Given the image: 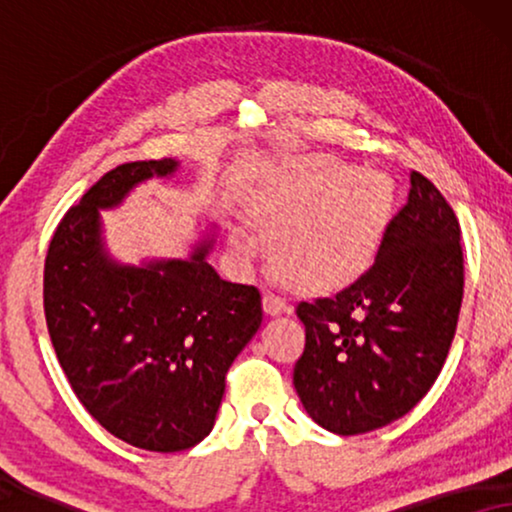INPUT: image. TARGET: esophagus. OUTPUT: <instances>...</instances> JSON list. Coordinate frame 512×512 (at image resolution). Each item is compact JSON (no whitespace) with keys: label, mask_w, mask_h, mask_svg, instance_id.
<instances>
[{"label":"esophagus","mask_w":512,"mask_h":512,"mask_svg":"<svg viewBox=\"0 0 512 512\" xmlns=\"http://www.w3.org/2000/svg\"><path fill=\"white\" fill-rule=\"evenodd\" d=\"M263 310L268 314H284V312H291V303L275 291H265L263 293Z\"/></svg>","instance_id":"34e87169"}]
</instances>
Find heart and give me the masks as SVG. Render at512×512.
<instances>
[{
    "label": "heart",
    "mask_w": 512,
    "mask_h": 512,
    "mask_svg": "<svg viewBox=\"0 0 512 512\" xmlns=\"http://www.w3.org/2000/svg\"><path fill=\"white\" fill-rule=\"evenodd\" d=\"M389 181L375 172L349 170L314 158L258 200L256 214L272 235L279 268L305 284L338 286L373 261L391 212ZM242 251L254 249L237 235Z\"/></svg>",
    "instance_id": "1"
}]
</instances>
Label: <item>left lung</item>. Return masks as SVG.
Listing matches in <instances>:
<instances>
[{"instance_id":"1","label":"left lung","mask_w":512,"mask_h":512,"mask_svg":"<svg viewBox=\"0 0 512 512\" xmlns=\"http://www.w3.org/2000/svg\"><path fill=\"white\" fill-rule=\"evenodd\" d=\"M457 214L410 170L408 202L373 268L331 298L298 303L305 349L293 384L314 422L359 436L408 415L443 370L464 298Z\"/></svg>"}]
</instances>
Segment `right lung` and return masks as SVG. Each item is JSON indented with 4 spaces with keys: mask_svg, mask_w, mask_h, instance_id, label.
Segmentation results:
<instances>
[{
    "mask_svg": "<svg viewBox=\"0 0 512 512\" xmlns=\"http://www.w3.org/2000/svg\"><path fill=\"white\" fill-rule=\"evenodd\" d=\"M174 167L163 158L109 170L62 216L44 263L48 335L76 398L149 452L188 450L212 431L230 363L263 321L256 286L221 279L207 247L149 268H118L102 254L97 207Z\"/></svg>",
    "mask_w": 512,
    "mask_h": 512,
    "instance_id": "right-lung-1",
    "label": "right lung"
}]
</instances>
